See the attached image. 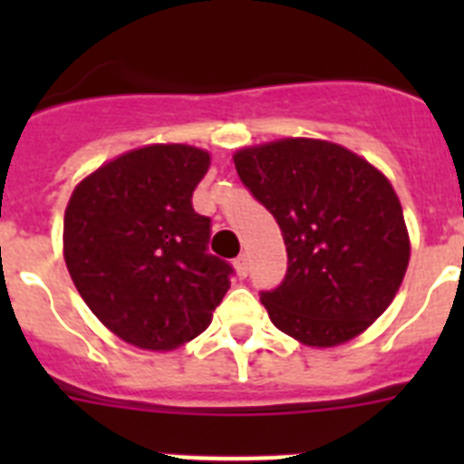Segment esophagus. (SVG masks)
Segmentation results:
<instances>
[{
    "instance_id": "esophagus-1",
    "label": "esophagus",
    "mask_w": 464,
    "mask_h": 464,
    "mask_svg": "<svg viewBox=\"0 0 464 464\" xmlns=\"http://www.w3.org/2000/svg\"><path fill=\"white\" fill-rule=\"evenodd\" d=\"M235 269H237V274H239L241 278L248 276V269H251V262H248V256H246V253H241V256L237 257V260H235Z\"/></svg>"
}]
</instances>
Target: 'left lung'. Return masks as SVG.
<instances>
[{
	"label": "left lung",
	"mask_w": 464,
	"mask_h": 464,
	"mask_svg": "<svg viewBox=\"0 0 464 464\" xmlns=\"http://www.w3.org/2000/svg\"><path fill=\"white\" fill-rule=\"evenodd\" d=\"M235 167L281 227L288 272L260 299L306 346L353 339L388 309L409 265L401 204L379 169L318 139L244 149Z\"/></svg>",
	"instance_id": "1"
}]
</instances>
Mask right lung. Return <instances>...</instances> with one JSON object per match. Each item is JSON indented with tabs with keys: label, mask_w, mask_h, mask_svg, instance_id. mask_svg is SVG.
<instances>
[{
	"label": "right lung",
	"mask_w": 464,
	"mask_h": 464,
	"mask_svg": "<svg viewBox=\"0 0 464 464\" xmlns=\"http://www.w3.org/2000/svg\"><path fill=\"white\" fill-rule=\"evenodd\" d=\"M207 150L158 143L90 174L64 211V262L85 304L127 343L171 351L202 334L232 265L208 253L211 218L192 208Z\"/></svg>",
	"instance_id": "1"
}]
</instances>
